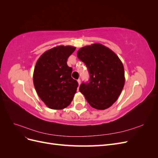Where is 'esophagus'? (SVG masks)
Returning a JSON list of instances; mask_svg holds the SVG:
<instances>
[{"label":"esophagus","instance_id":"1","mask_svg":"<svg viewBox=\"0 0 158 158\" xmlns=\"http://www.w3.org/2000/svg\"><path fill=\"white\" fill-rule=\"evenodd\" d=\"M77 81H78V85H80V84H81V80H80V79H78V80Z\"/></svg>","mask_w":158,"mask_h":158}]
</instances>
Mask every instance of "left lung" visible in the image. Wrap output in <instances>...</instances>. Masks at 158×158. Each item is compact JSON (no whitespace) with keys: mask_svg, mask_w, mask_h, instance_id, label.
Here are the masks:
<instances>
[{"mask_svg":"<svg viewBox=\"0 0 158 158\" xmlns=\"http://www.w3.org/2000/svg\"><path fill=\"white\" fill-rule=\"evenodd\" d=\"M78 58L85 63L89 82L82 83L79 90L93 108L104 110L115 102L125 85V70L121 60L108 47L94 44L80 48Z\"/></svg>","mask_w":158,"mask_h":158,"instance_id":"obj_1","label":"left lung"}]
</instances>
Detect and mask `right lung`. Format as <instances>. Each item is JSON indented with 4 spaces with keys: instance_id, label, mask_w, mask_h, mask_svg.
Returning <instances> with one entry per match:
<instances>
[{
    "instance_id": "add662e5",
    "label": "right lung",
    "mask_w": 158,
    "mask_h": 158,
    "mask_svg": "<svg viewBox=\"0 0 158 158\" xmlns=\"http://www.w3.org/2000/svg\"><path fill=\"white\" fill-rule=\"evenodd\" d=\"M75 49L73 46H56L45 51L36 63L33 84L39 97L51 109L66 108L76 93L78 83L71 77L73 69L66 63Z\"/></svg>"
}]
</instances>
